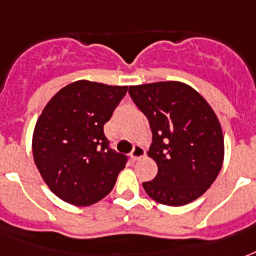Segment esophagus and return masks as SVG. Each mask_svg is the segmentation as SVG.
Instances as JSON below:
<instances>
[{
	"instance_id": "obj_1",
	"label": "esophagus",
	"mask_w": 256,
	"mask_h": 256,
	"mask_svg": "<svg viewBox=\"0 0 256 256\" xmlns=\"http://www.w3.org/2000/svg\"><path fill=\"white\" fill-rule=\"evenodd\" d=\"M142 156H144V150L142 146L140 144H134V148H132V152H130V158L132 160H140Z\"/></svg>"
}]
</instances>
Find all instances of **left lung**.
Returning a JSON list of instances; mask_svg holds the SVG:
<instances>
[{
  "instance_id": "1",
  "label": "left lung",
  "mask_w": 256,
  "mask_h": 256,
  "mask_svg": "<svg viewBox=\"0 0 256 256\" xmlns=\"http://www.w3.org/2000/svg\"><path fill=\"white\" fill-rule=\"evenodd\" d=\"M128 94L148 120V156L158 174L144 182L156 202L183 206L198 199L222 168L223 132L214 110L191 86L176 81L130 86Z\"/></svg>"
}]
</instances>
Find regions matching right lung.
I'll list each match as a JSON object with an SVG mask.
<instances>
[{"label": "right lung", "instance_id": "right-lung-1", "mask_svg": "<svg viewBox=\"0 0 256 256\" xmlns=\"http://www.w3.org/2000/svg\"><path fill=\"white\" fill-rule=\"evenodd\" d=\"M128 86L77 81L48 102L33 134L36 166L49 188L74 206H90L112 190L128 156L110 148L104 124Z\"/></svg>", "mask_w": 256, "mask_h": 256}]
</instances>
